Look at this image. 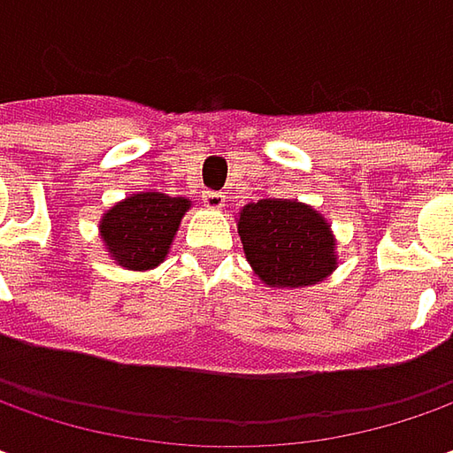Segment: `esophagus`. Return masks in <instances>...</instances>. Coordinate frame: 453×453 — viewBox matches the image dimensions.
<instances>
[{
    "label": "esophagus",
    "instance_id": "esophagus-1",
    "mask_svg": "<svg viewBox=\"0 0 453 453\" xmlns=\"http://www.w3.org/2000/svg\"><path fill=\"white\" fill-rule=\"evenodd\" d=\"M201 201H203V206H209V209H224L226 196H224L221 191H203V194H201Z\"/></svg>",
    "mask_w": 453,
    "mask_h": 453
}]
</instances>
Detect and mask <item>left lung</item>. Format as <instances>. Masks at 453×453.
Wrapping results in <instances>:
<instances>
[{"instance_id":"8db88e82","label":"left lung","mask_w":453,"mask_h":453,"mask_svg":"<svg viewBox=\"0 0 453 453\" xmlns=\"http://www.w3.org/2000/svg\"><path fill=\"white\" fill-rule=\"evenodd\" d=\"M236 226L247 262L270 288L318 285L338 265L330 224L297 199L247 203Z\"/></svg>"}]
</instances>
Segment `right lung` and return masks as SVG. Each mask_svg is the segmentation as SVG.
<instances>
[{"label":"right lung","mask_w":453,"mask_h":453,"mask_svg":"<svg viewBox=\"0 0 453 453\" xmlns=\"http://www.w3.org/2000/svg\"><path fill=\"white\" fill-rule=\"evenodd\" d=\"M188 206V199L161 191L133 194L100 219L103 244L120 267L153 270L165 259Z\"/></svg>","instance_id":"1"}]
</instances>
